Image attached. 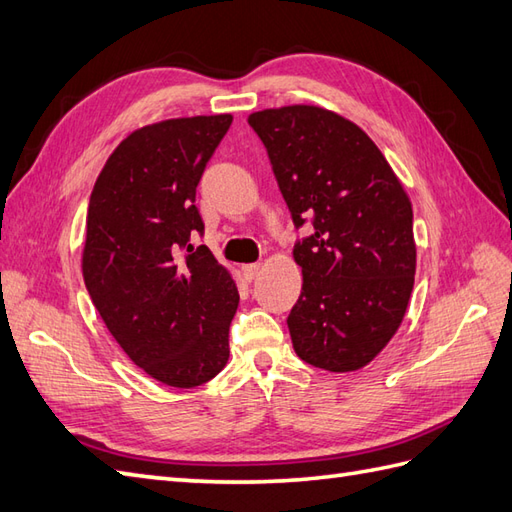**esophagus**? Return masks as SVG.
<instances>
[{
	"label": "esophagus",
	"instance_id": "1",
	"mask_svg": "<svg viewBox=\"0 0 512 512\" xmlns=\"http://www.w3.org/2000/svg\"><path fill=\"white\" fill-rule=\"evenodd\" d=\"M260 273V265L258 263H252V265H245L243 267V276L247 282H252L256 276Z\"/></svg>",
	"mask_w": 512,
	"mask_h": 512
}]
</instances>
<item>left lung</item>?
Listing matches in <instances>:
<instances>
[{
	"label": "left lung",
	"instance_id": "left-lung-1",
	"mask_svg": "<svg viewBox=\"0 0 512 512\" xmlns=\"http://www.w3.org/2000/svg\"><path fill=\"white\" fill-rule=\"evenodd\" d=\"M282 197L299 228L302 293L289 332L304 363L334 371L369 365L402 326L415 284L413 206L378 145L354 121L319 106L252 112Z\"/></svg>",
	"mask_w": 512,
	"mask_h": 512
}]
</instances>
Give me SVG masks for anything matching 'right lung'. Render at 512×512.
I'll return each mask as SVG.
<instances>
[{"label": "right lung", "mask_w": 512, "mask_h": 512, "mask_svg": "<svg viewBox=\"0 0 512 512\" xmlns=\"http://www.w3.org/2000/svg\"><path fill=\"white\" fill-rule=\"evenodd\" d=\"M230 123L199 115L134 130L86 215L82 276L99 317L134 365L176 389L213 380L230 356L239 291L206 245H191L204 232L195 189Z\"/></svg>", "instance_id": "1"}]
</instances>
